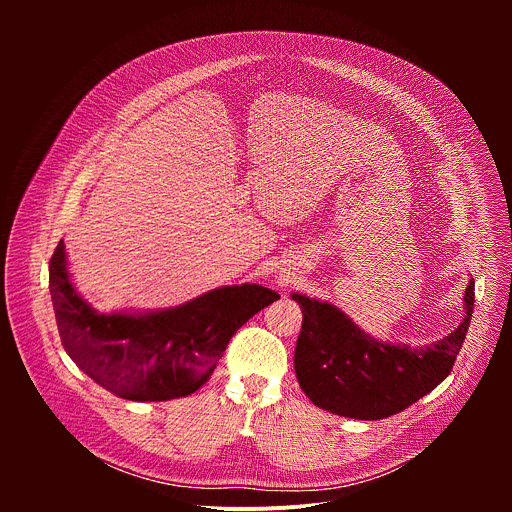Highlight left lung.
Segmentation results:
<instances>
[{"mask_svg":"<svg viewBox=\"0 0 512 512\" xmlns=\"http://www.w3.org/2000/svg\"><path fill=\"white\" fill-rule=\"evenodd\" d=\"M291 300L304 314L294 356L302 391L334 415L373 421L401 413L450 375L472 320L474 279L464 291L460 326L415 348L373 338L330 302L304 294Z\"/></svg>","mask_w":512,"mask_h":512,"instance_id":"left-lung-1","label":"left lung"}]
</instances>
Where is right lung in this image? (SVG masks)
<instances>
[{
  "instance_id": "obj_1",
  "label": "right lung",
  "mask_w": 512,
  "mask_h": 512,
  "mask_svg": "<svg viewBox=\"0 0 512 512\" xmlns=\"http://www.w3.org/2000/svg\"><path fill=\"white\" fill-rule=\"evenodd\" d=\"M50 296L66 354L127 401H170L198 391L233 334L279 300L257 283L223 285L168 310L101 314L77 291L64 241L50 259Z\"/></svg>"
}]
</instances>
